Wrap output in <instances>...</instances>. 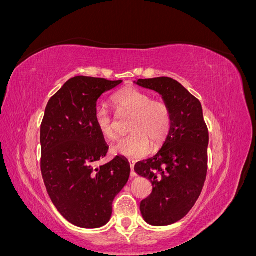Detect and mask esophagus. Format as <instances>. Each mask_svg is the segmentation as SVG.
Instances as JSON below:
<instances>
[{"instance_id":"esophagus-1","label":"esophagus","mask_w":256,"mask_h":256,"mask_svg":"<svg viewBox=\"0 0 256 256\" xmlns=\"http://www.w3.org/2000/svg\"><path fill=\"white\" fill-rule=\"evenodd\" d=\"M129 166H130V170H131L130 176H131V177H136V173H134V161H131V160H129Z\"/></svg>"}]
</instances>
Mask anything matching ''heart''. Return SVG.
<instances>
[{
  "label": "heart",
  "mask_w": 256,
  "mask_h": 256,
  "mask_svg": "<svg viewBox=\"0 0 256 256\" xmlns=\"http://www.w3.org/2000/svg\"><path fill=\"white\" fill-rule=\"evenodd\" d=\"M116 112L131 115L129 131L112 146V152L126 158H141L150 152V144L157 148L166 141L172 127V112L161 100H152L148 92L128 86L112 98ZM94 124L106 140H115L116 131L112 115L106 108L97 106L94 110Z\"/></svg>",
  "instance_id": "b5f03b06"
}]
</instances>
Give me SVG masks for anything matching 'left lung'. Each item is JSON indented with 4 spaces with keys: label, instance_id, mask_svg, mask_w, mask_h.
<instances>
[{
    "label": "left lung",
    "instance_id": "left-lung-1",
    "mask_svg": "<svg viewBox=\"0 0 256 256\" xmlns=\"http://www.w3.org/2000/svg\"><path fill=\"white\" fill-rule=\"evenodd\" d=\"M134 83L157 92L172 112V127L161 150L134 166L136 173L152 184L150 196L140 204L143 219L154 226H170L191 210L204 187L209 136L202 104L168 76Z\"/></svg>",
    "mask_w": 256,
    "mask_h": 256
}]
</instances>
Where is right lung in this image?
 Returning a JSON list of instances; mask_svg holds the SVG:
<instances>
[{
    "label": "right lung",
    "mask_w": 256,
    "mask_h": 256,
    "mask_svg": "<svg viewBox=\"0 0 256 256\" xmlns=\"http://www.w3.org/2000/svg\"><path fill=\"white\" fill-rule=\"evenodd\" d=\"M122 82L74 76L46 106L40 126L44 182L58 212L76 226H106L114 198L129 180L130 166L125 157L116 156L95 166L109 150L94 124L97 100Z\"/></svg>",
    "instance_id": "1"
}]
</instances>
